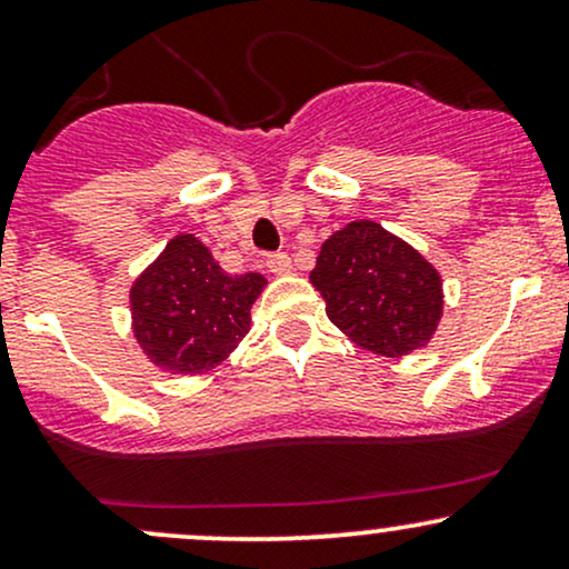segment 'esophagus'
I'll use <instances>...</instances> for the list:
<instances>
[{
  "label": "esophagus",
  "instance_id": "1",
  "mask_svg": "<svg viewBox=\"0 0 569 569\" xmlns=\"http://www.w3.org/2000/svg\"><path fill=\"white\" fill-rule=\"evenodd\" d=\"M267 270H270L272 276H289L293 270L289 253H272V257L267 259Z\"/></svg>",
  "mask_w": 569,
  "mask_h": 569
}]
</instances>
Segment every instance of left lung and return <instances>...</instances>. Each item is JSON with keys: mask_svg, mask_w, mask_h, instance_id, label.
Wrapping results in <instances>:
<instances>
[{"mask_svg": "<svg viewBox=\"0 0 569 569\" xmlns=\"http://www.w3.org/2000/svg\"><path fill=\"white\" fill-rule=\"evenodd\" d=\"M310 283L321 291L329 321L385 358L428 348L443 316L441 272L371 219L350 221L323 240Z\"/></svg>", "mask_w": 569, "mask_h": 569, "instance_id": "left-lung-1", "label": "left lung"}]
</instances>
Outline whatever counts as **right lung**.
Listing matches in <instances>:
<instances>
[{
	"label": "right lung",
	"mask_w": 569,
	"mask_h": 569,
	"mask_svg": "<svg viewBox=\"0 0 569 569\" xmlns=\"http://www.w3.org/2000/svg\"><path fill=\"white\" fill-rule=\"evenodd\" d=\"M264 286L259 272L227 276L211 248L181 232L130 283V331L154 369L202 375L243 342Z\"/></svg>",
	"instance_id": "add662e5"
}]
</instances>
